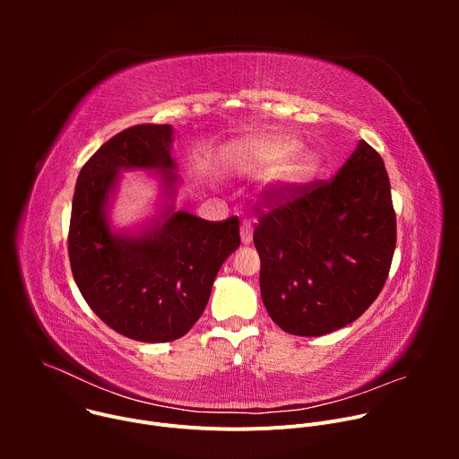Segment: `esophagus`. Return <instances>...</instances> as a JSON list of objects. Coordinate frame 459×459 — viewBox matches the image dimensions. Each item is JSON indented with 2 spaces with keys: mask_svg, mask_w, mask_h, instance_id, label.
<instances>
[{
  "mask_svg": "<svg viewBox=\"0 0 459 459\" xmlns=\"http://www.w3.org/2000/svg\"><path fill=\"white\" fill-rule=\"evenodd\" d=\"M241 241L243 245H248L252 241V223L247 220L241 223Z\"/></svg>",
  "mask_w": 459,
  "mask_h": 459,
  "instance_id": "esophagus-1",
  "label": "esophagus"
}]
</instances>
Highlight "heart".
Returning <instances> with one entry per match:
<instances>
[{
    "instance_id": "heart-1",
    "label": "heart",
    "mask_w": 459,
    "mask_h": 459,
    "mask_svg": "<svg viewBox=\"0 0 459 459\" xmlns=\"http://www.w3.org/2000/svg\"><path fill=\"white\" fill-rule=\"evenodd\" d=\"M296 151H298V143L292 140H271L259 147L261 156L274 165L287 160V163L283 165L278 176V181L281 185H287V186L301 185L308 178H312L319 167L317 156H314L312 152L294 154ZM290 155L293 156L292 159L290 158Z\"/></svg>"
}]
</instances>
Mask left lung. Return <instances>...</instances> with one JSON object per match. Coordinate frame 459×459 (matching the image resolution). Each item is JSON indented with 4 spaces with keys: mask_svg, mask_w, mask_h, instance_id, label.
<instances>
[{
    "mask_svg": "<svg viewBox=\"0 0 459 459\" xmlns=\"http://www.w3.org/2000/svg\"><path fill=\"white\" fill-rule=\"evenodd\" d=\"M257 205L261 299L280 329L323 336L374 303L396 248V212L367 142L329 181L269 186Z\"/></svg>",
    "mask_w": 459,
    "mask_h": 459,
    "instance_id": "left-lung-1",
    "label": "left lung"
}]
</instances>
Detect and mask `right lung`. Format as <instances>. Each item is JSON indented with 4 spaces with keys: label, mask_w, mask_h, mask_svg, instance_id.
<instances>
[{
    "label": "right lung",
    "mask_w": 459,
    "mask_h": 459,
    "mask_svg": "<svg viewBox=\"0 0 459 459\" xmlns=\"http://www.w3.org/2000/svg\"><path fill=\"white\" fill-rule=\"evenodd\" d=\"M170 125L143 123L121 130L80 170L69 227L74 281L110 329L125 338L161 343L185 336L204 314L223 261L239 247V220L207 221L188 212L145 236L114 234L103 209L121 169L169 174Z\"/></svg>",
    "instance_id": "1"
}]
</instances>
